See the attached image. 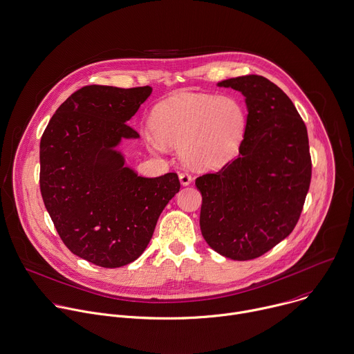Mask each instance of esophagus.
Masks as SVG:
<instances>
[{
	"label": "esophagus",
	"mask_w": 354,
	"mask_h": 354,
	"mask_svg": "<svg viewBox=\"0 0 354 354\" xmlns=\"http://www.w3.org/2000/svg\"><path fill=\"white\" fill-rule=\"evenodd\" d=\"M179 179H180V183H182L183 186H187V185H190V183H192V180H193L192 175H190L187 171H183V172H180V174H179Z\"/></svg>",
	"instance_id": "1"
}]
</instances>
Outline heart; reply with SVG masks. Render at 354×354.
I'll use <instances>...</instances> for the list:
<instances>
[{
    "label": "heart",
    "mask_w": 354,
    "mask_h": 354,
    "mask_svg": "<svg viewBox=\"0 0 354 354\" xmlns=\"http://www.w3.org/2000/svg\"><path fill=\"white\" fill-rule=\"evenodd\" d=\"M246 111L233 97L178 94L158 102L150 115L149 145L180 147L182 157L200 168L219 167L238 154Z\"/></svg>",
    "instance_id": "1"
}]
</instances>
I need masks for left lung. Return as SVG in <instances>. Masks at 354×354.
<instances>
[{
    "instance_id": "8db88e82",
    "label": "left lung",
    "mask_w": 354,
    "mask_h": 354,
    "mask_svg": "<svg viewBox=\"0 0 354 354\" xmlns=\"http://www.w3.org/2000/svg\"><path fill=\"white\" fill-rule=\"evenodd\" d=\"M246 97L248 124L236 158L196 179L200 227L223 257L257 259L295 229L311 182L307 128L292 100L260 75L226 79Z\"/></svg>"
}]
</instances>
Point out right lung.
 <instances>
[{"label":"right lung","instance_id":"add662e5","mask_svg":"<svg viewBox=\"0 0 354 354\" xmlns=\"http://www.w3.org/2000/svg\"><path fill=\"white\" fill-rule=\"evenodd\" d=\"M151 91L84 86L59 105L41 136L44 205L64 245L98 267L135 261L180 189L175 172L139 176L113 149L124 138H139L127 122Z\"/></svg>","mask_w":354,"mask_h":354}]
</instances>
